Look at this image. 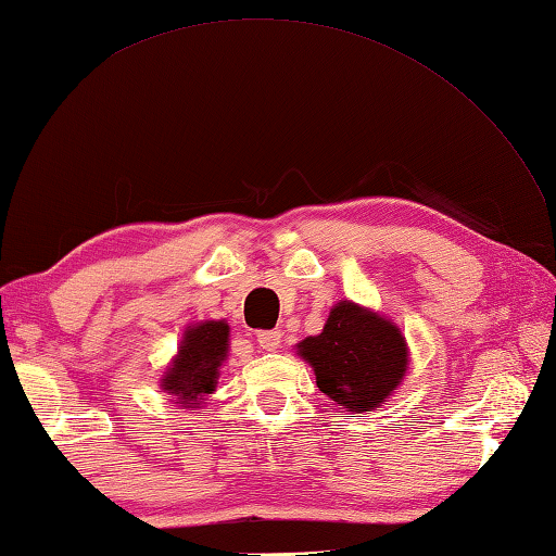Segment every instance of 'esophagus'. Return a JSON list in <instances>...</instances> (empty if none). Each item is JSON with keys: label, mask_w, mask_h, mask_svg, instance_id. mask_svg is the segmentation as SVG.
I'll list each match as a JSON object with an SVG mask.
<instances>
[{"label": "esophagus", "mask_w": 556, "mask_h": 556, "mask_svg": "<svg viewBox=\"0 0 556 556\" xmlns=\"http://www.w3.org/2000/svg\"><path fill=\"white\" fill-rule=\"evenodd\" d=\"M257 344L265 351H277L281 346V332L279 329H269V332H257Z\"/></svg>", "instance_id": "obj_1"}]
</instances>
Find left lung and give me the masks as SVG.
<instances>
[{
	"label": "left lung",
	"mask_w": 556,
	"mask_h": 556,
	"mask_svg": "<svg viewBox=\"0 0 556 556\" xmlns=\"http://www.w3.org/2000/svg\"><path fill=\"white\" fill-rule=\"evenodd\" d=\"M296 353L320 392L349 413L380 408L404 382L410 356L394 320L346 299L332 305L320 334L299 341Z\"/></svg>",
	"instance_id": "8db88e82"
}]
</instances>
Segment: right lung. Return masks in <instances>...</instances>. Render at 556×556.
<instances>
[{
    "mask_svg": "<svg viewBox=\"0 0 556 556\" xmlns=\"http://www.w3.org/2000/svg\"><path fill=\"white\" fill-rule=\"evenodd\" d=\"M227 320H203L184 329L181 344L160 377V389L176 406L195 410L217 389L219 368L229 356Z\"/></svg>",
    "mask_w": 556,
    "mask_h": 556,
    "instance_id": "right-lung-1",
    "label": "right lung"
}]
</instances>
